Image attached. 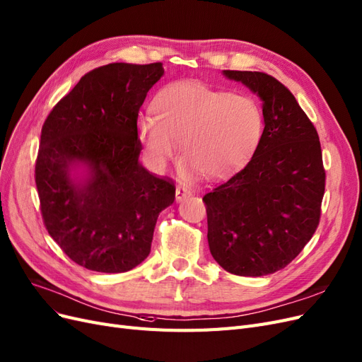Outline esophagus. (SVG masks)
<instances>
[{
    "mask_svg": "<svg viewBox=\"0 0 362 362\" xmlns=\"http://www.w3.org/2000/svg\"><path fill=\"white\" fill-rule=\"evenodd\" d=\"M192 196V192L190 190H187L185 187H177V192H175V197H177V202H182V201H185L187 197H190Z\"/></svg>",
    "mask_w": 362,
    "mask_h": 362,
    "instance_id": "1",
    "label": "esophagus"
}]
</instances>
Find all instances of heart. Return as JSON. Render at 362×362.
Here are the masks:
<instances>
[{
	"instance_id": "heart-1",
	"label": "heart",
	"mask_w": 362,
	"mask_h": 362,
	"mask_svg": "<svg viewBox=\"0 0 362 362\" xmlns=\"http://www.w3.org/2000/svg\"><path fill=\"white\" fill-rule=\"evenodd\" d=\"M154 118L142 117L138 136L151 163L163 169L175 156L185 170L218 178L252 157L264 117L250 95L221 93L197 82L173 83L153 103Z\"/></svg>"
}]
</instances>
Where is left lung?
<instances>
[{"mask_svg": "<svg viewBox=\"0 0 362 362\" xmlns=\"http://www.w3.org/2000/svg\"><path fill=\"white\" fill-rule=\"evenodd\" d=\"M223 74L259 95L265 127L247 166L204 196L209 252L235 276H268L289 265L317 229L325 192L319 136L276 78Z\"/></svg>", "mask_w": 362, "mask_h": 362, "instance_id": "8db88e82", "label": "left lung"}]
</instances>
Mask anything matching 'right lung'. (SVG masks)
<instances>
[{
  "instance_id": "1",
  "label": "right lung",
  "mask_w": 362,
  "mask_h": 362,
  "mask_svg": "<svg viewBox=\"0 0 362 362\" xmlns=\"http://www.w3.org/2000/svg\"><path fill=\"white\" fill-rule=\"evenodd\" d=\"M161 62H114L86 73L47 115L35 161L45 226L78 265L126 272L151 252L175 185L139 161L138 115Z\"/></svg>"
}]
</instances>
